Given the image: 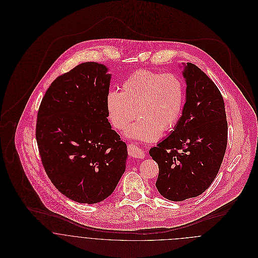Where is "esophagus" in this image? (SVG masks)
<instances>
[{"label":"esophagus","instance_id":"34e87169","mask_svg":"<svg viewBox=\"0 0 258 258\" xmlns=\"http://www.w3.org/2000/svg\"><path fill=\"white\" fill-rule=\"evenodd\" d=\"M128 152H129V155L134 158H143L144 157V151L135 144L128 145Z\"/></svg>","mask_w":258,"mask_h":258}]
</instances>
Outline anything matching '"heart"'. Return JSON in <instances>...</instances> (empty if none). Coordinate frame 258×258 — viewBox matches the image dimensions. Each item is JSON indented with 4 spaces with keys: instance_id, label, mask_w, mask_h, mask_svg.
<instances>
[{
    "instance_id": "1",
    "label": "heart",
    "mask_w": 258,
    "mask_h": 258,
    "mask_svg": "<svg viewBox=\"0 0 258 258\" xmlns=\"http://www.w3.org/2000/svg\"><path fill=\"white\" fill-rule=\"evenodd\" d=\"M183 81L175 74L141 71L127 77L121 92L111 91L106 98L107 116L117 130H125L136 119L140 120L126 132V136L141 142L158 140L163 131L172 130L184 109Z\"/></svg>"
}]
</instances>
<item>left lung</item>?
<instances>
[{
	"label": "left lung",
	"instance_id": "left-lung-1",
	"mask_svg": "<svg viewBox=\"0 0 258 258\" xmlns=\"http://www.w3.org/2000/svg\"><path fill=\"white\" fill-rule=\"evenodd\" d=\"M185 103L170 136L151 148L159 166L156 186L173 202L202 195L216 179L227 144V121L221 91L194 63L184 64Z\"/></svg>",
	"mask_w": 258,
	"mask_h": 258
}]
</instances>
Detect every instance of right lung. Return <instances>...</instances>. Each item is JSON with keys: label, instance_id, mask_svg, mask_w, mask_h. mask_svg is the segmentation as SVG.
<instances>
[{"label": "right lung", "instance_id": "1", "mask_svg": "<svg viewBox=\"0 0 258 258\" xmlns=\"http://www.w3.org/2000/svg\"><path fill=\"white\" fill-rule=\"evenodd\" d=\"M107 73L97 62L78 64L54 79L37 112L36 138L45 173L80 204L108 198L126 168L127 146L107 119Z\"/></svg>", "mask_w": 258, "mask_h": 258}]
</instances>
